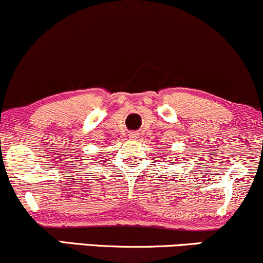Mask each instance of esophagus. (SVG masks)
<instances>
[{"mask_svg":"<svg viewBox=\"0 0 263 263\" xmlns=\"http://www.w3.org/2000/svg\"><path fill=\"white\" fill-rule=\"evenodd\" d=\"M129 138H132V139H137V138H139V133L132 132L130 134H129Z\"/></svg>","mask_w":263,"mask_h":263,"instance_id":"esophagus-1","label":"esophagus"}]
</instances>
